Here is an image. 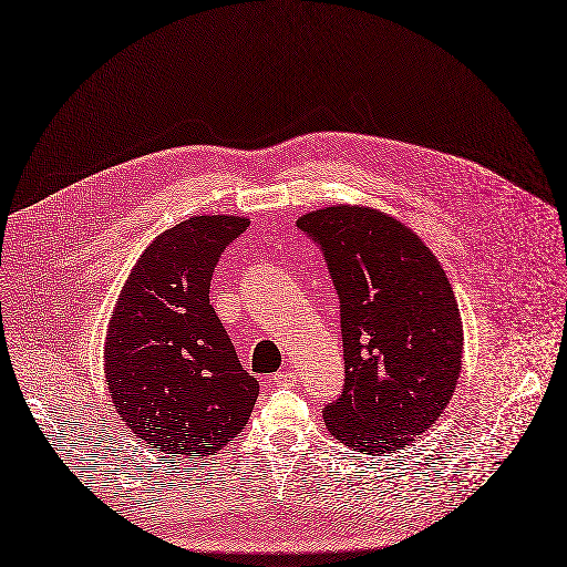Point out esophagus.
<instances>
[{
    "mask_svg": "<svg viewBox=\"0 0 567 567\" xmlns=\"http://www.w3.org/2000/svg\"><path fill=\"white\" fill-rule=\"evenodd\" d=\"M272 379H275L277 385H284V388H290V385L297 383V374H295L292 370H281V372H277Z\"/></svg>",
    "mask_w": 567,
    "mask_h": 567,
    "instance_id": "obj_1",
    "label": "esophagus"
}]
</instances>
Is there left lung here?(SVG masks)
<instances>
[{"instance_id": "8db88e82", "label": "left lung", "mask_w": 567, "mask_h": 567, "mask_svg": "<svg viewBox=\"0 0 567 567\" xmlns=\"http://www.w3.org/2000/svg\"><path fill=\"white\" fill-rule=\"evenodd\" d=\"M340 301L344 385L322 415L365 454H390L441 417L463 359L458 303L443 266L395 217L338 204L301 215Z\"/></svg>"}]
</instances>
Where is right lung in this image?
Returning a JSON list of instances; mask_svg holds the SVG:
<instances>
[{"instance_id":"right-lung-1","label":"right lung","mask_w":567,"mask_h":567,"mask_svg":"<svg viewBox=\"0 0 567 567\" xmlns=\"http://www.w3.org/2000/svg\"><path fill=\"white\" fill-rule=\"evenodd\" d=\"M249 223L197 215L161 234L126 277L104 344L122 422L165 454L208 456L245 429L258 381L243 370L208 290Z\"/></svg>"}]
</instances>
